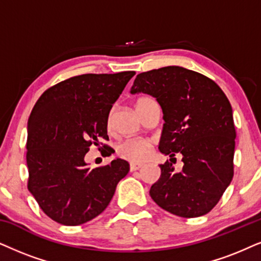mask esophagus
Masks as SVG:
<instances>
[{
	"instance_id": "34e87169",
	"label": "esophagus",
	"mask_w": 261,
	"mask_h": 261,
	"mask_svg": "<svg viewBox=\"0 0 261 261\" xmlns=\"http://www.w3.org/2000/svg\"><path fill=\"white\" fill-rule=\"evenodd\" d=\"M141 167H142L141 164H131L130 165V171H131V172H134V171L140 170Z\"/></svg>"
}]
</instances>
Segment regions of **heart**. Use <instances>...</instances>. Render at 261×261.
<instances>
[{
	"mask_svg": "<svg viewBox=\"0 0 261 261\" xmlns=\"http://www.w3.org/2000/svg\"><path fill=\"white\" fill-rule=\"evenodd\" d=\"M147 100H150V98L143 97L138 100L136 107ZM112 118H113V113L111 112L107 119L108 126L112 123ZM151 149H153V142L148 138H130V140H125L118 144L117 154L123 159L130 161V163L141 164L149 158Z\"/></svg>",
	"mask_w": 261,
	"mask_h": 261,
	"instance_id": "1",
	"label": "heart"
}]
</instances>
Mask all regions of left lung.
Masks as SVG:
<instances>
[{"label":"left lung","instance_id":"obj_1","mask_svg":"<svg viewBox=\"0 0 261 261\" xmlns=\"http://www.w3.org/2000/svg\"><path fill=\"white\" fill-rule=\"evenodd\" d=\"M144 92L163 108L159 149L184 166L160 165L161 176L150 196L161 208L183 218L203 216L219 202L233 177L236 130L226 95L212 79L179 66L140 73L131 94Z\"/></svg>","mask_w":261,"mask_h":261}]
</instances>
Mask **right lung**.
Here are the masks:
<instances>
[{
    "label": "right lung",
    "mask_w": 261,
    "mask_h": 261,
    "mask_svg": "<svg viewBox=\"0 0 261 261\" xmlns=\"http://www.w3.org/2000/svg\"><path fill=\"white\" fill-rule=\"evenodd\" d=\"M134 75V71L75 75L47 89L32 108L28 189L54 222L75 226L94 219L130 170L121 159L90 169L84 156L91 144L108 141V114Z\"/></svg>",
    "instance_id": "1"
}]
</instances>
